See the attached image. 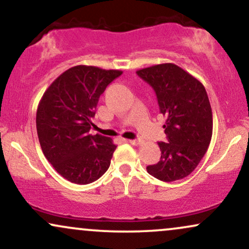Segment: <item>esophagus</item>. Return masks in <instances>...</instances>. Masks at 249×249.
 Listing matches in <instances>:
<instances>
[{
	"label": "esophagus",
	"instance_id": "1",
	"mask_svg": "<svg viewBox=\"0 0 249 249\" xmlns=\"http://www.w3.org/2000/svg\"><path fill=\"white\" fill-rule=\"evenodd\" d=\"M128 142H130V144H132V145H141L142 141V139H139V138L138 139H130Z\"/></svg>",
	"mask_w": 249,
	"mask_h": 249
}]
</instances>
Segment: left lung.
<instances>
[{"label": "left lung", "mask_w": 249, "mask_h": 249, "mask_svg": "<svg viewBox=\"0 0 249 249\" xmlns=\"http://www.w3.org/2000/svg\"><path fill=\"white\" fill-rule=\"evenodd\" d=\"M156 92L159 111L166 118L167 142H159L161 157L147 172L161 181H174L193 172L210 146L213 117L204 85L172 63L137 71Z\"/></svg>", "instance_id": "1"}]
</instances>
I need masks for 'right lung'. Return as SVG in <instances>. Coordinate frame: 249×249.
<instances>
[{
    "label": "right lung",
    "mask_w": 249,
    "mask_h": 249,
    "mask_svg": "<svg viewBox=\"0 0 249 249\" xmlns=\"http://www.w3.org/2000/svg\"><path fill=\"white\" fill-rule=\"evenodd\" d=\"M121 70L77 65L64 71L43 95L36 113L38 141L45 158L63 178L79 185L107 171L116 145L89 133L99 97Z\"/></svg>",
    "instance_id": "add662e5"
}]
</instances>
